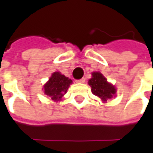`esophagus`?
<instances>
[{"mask_svg": "<svg viewBox=\"0 0 153 153\" xmlns=\"http://www.w3.org/2000/svg\"><path fill=\"white\" fill-rule=\"evenodd\" d=\"M77 83H84L85 82V78H82V79H78L76 80Z\"/></svg>", "mask_w": 153, "mask_h": 153, "instance_id": "34e87169", "label": "esophagus"}]
</instances>
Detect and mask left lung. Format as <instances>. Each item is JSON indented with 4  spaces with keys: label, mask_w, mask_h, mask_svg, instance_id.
Instances as JSON below:
<instances>
[{
    "label": "left lung",
    "mask_w": 153,
    "mask_h": 153,
    "mask_svg": "<svg viewBox=\"0 0 153 153\" xmlns=\"http://www.w3.org/2000/svg\"><path fill=\"white\" fill-rule=\"evenodd\" d=\"M93 78L89 79L88 84L92 88V93L96 95L102 102H106L115 94V88L106 81V78L99 72H93Z\"/></svg>",
    "instance_id": "8db88e82"
}]
</instances>
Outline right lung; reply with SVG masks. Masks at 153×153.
<instances>
[{"label": "right lung", "mask_w": 153, "mask_h": 153, "mask_svg": "<svg viewBox=\"0 0 153 153\" xmlns=\"http://www.w3.org/2000/svg\"><path fill=\"white\" fill-rule=\"evenodd\" d=\"M72 83L70 79L59 72H55L44 85V93L54 101H60Z\"/></svg>", "instance_id": "right-lung-1"}]
</instances>
